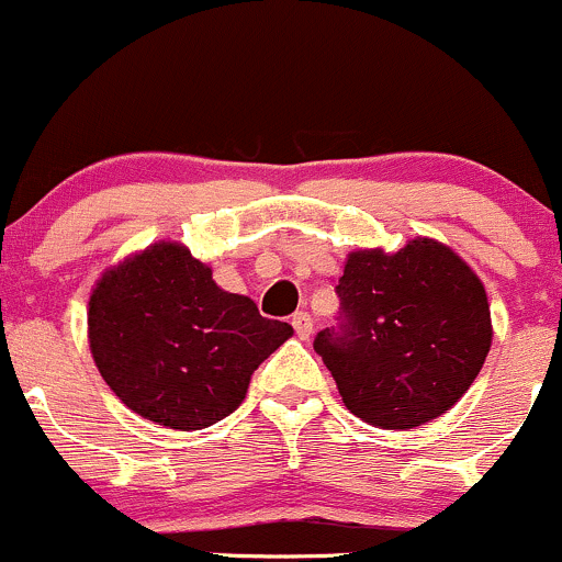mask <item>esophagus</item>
Here are the masks:
<instances>
[{"label":"esophagus","instance_id":"1","mask_svg":"<svg viewBox=\"0 0 562 562\" xmlns=\"http://www.w3.org/2000/svg\"><path fill=\"white\" fill-rule=\"evenodd\" d=\"M312 314L310 312H295L293 314V330L299 338H310L312 336Z\"/></svg>","mask_w":562,"mask_h":562}]
</instances>
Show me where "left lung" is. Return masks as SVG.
I'll return each instance as SVG.
<instances>
[{
    "label": "left lung",
    "mask_w": 562,
    "mask_h": 562,
    "mask_svg": "<svg viewBox=\"0 0 562 562\" xmlns=\"http://www.w3.org/2000/svg\"><path fill=\"white\" fill-rule=\"evenodd\" d=\"M336 295L338 325L314 338L344 405L381 429L437 418L472 386L491 349L483 282L446 245L357 250Z\"/></svg>",
    "instance_id": "8db88e82"
}]
</instances>
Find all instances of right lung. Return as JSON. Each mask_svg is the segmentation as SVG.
I'll list each match as a JSON object with an SVG mask.
<instances>
[{
	"label": "right lung",
	"instance_id": "1",
	"mask_svg": "<svg viewBox=\"0 0 562 562\" xmlns=\"http://www.w3.org/2000/svg\"><path fill=\"white\" fill-rule=\"evenodd\" d=\"M90 349L111 392L154 424L205 429L239 408L250 375L293 328L226 293L176 243L106 271L90 295Z\"/></svg>",
	"mask_w": 562,
	"mask_h": 562
}]
</instances>
